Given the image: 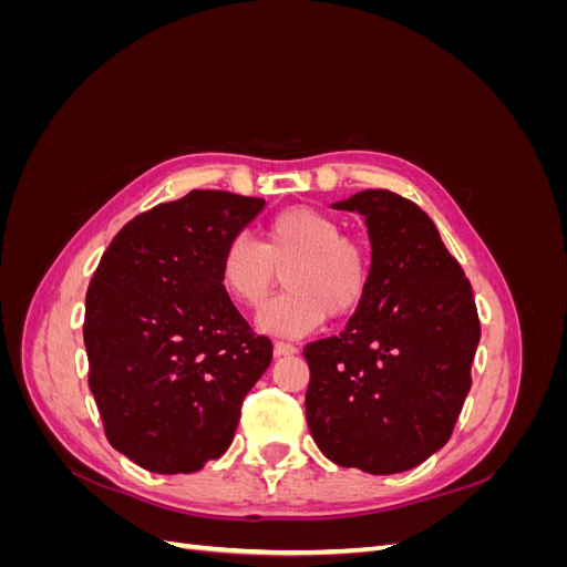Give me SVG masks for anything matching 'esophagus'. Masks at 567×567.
I'll list each match as a JSON object with an SVG mask.
<instances>
[{
  "mask_svg": "<svg viewBox=\"0 0 567 567\" xmlns=\"http://www.w3.org/2000/svg\"><path fill=\"white\" fill-rule=\"evenodd\" d=\"M274 352H277V357H284V354H296V352H298V348L293 346V342L277 340V342H274Z\"/></svg>",
  "mask_w": 567,
  "mask_h": 567,
  "instance_id": "1",
  "label": "esophagus"
}]
</instances>
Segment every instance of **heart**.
Masks as SVG:
<instances>
[{"label": "heart", "mask_w": 567, "mask_h": 567, "mask_svg": "<svg viewBox=\"0 0 567 567\" xmlns=\"http://www.w3.org/2000/svg\"><path fill=\"white\" fill-rule=\"evenodd\" d=\"M219 284L229 298L257 310L279 284L288 290L274 300L262 326L286 336L315 331L326 317L352 315L371 284V255L354 236L342 234L340 221L310 205H293L274 215L262 244L236 234L219 255Z\"/></svg>", "instance_id": "b5f03b06"}]
</instances>
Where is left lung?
Returning a JSON list of instances; mask_svg holds the SVG:
<instances>
[{
    "mask_svg": "<svg viewBox=\"0 0 567 567\" xmlns=\"http://www.w3.org/2000/svg\"><path fill=\"white\" fill-rule=\"evenodd\" d=\"M333 208L367 217L371 284L346 331L302 350L307 425L338 466L402 473L447 444L471 390L473 288L416 203L369 188Z\"/></svg>",
    "mask_w": 567,
    "mask_h": 567,
    "instance_id": "obj_1",
    "label": "left lung"
}]
</instances>
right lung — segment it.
<instances>
[{"mask_svg": "<svg viewBox=\"0 0 567 567\" xmlns=\"http://www.w3.org/2000/svg\"><path fill=\"white\" fill-rule=\"evenodd\" d=\"M262 198L194 188L117 231L84 305L90 390L109 442L153 473H194L229 450L271 362L219 284V255Z\"/></svg>", "mask_w": 567, "mask_h": 567, "instance_id": "right-lung-1", "label": "right lung"}]
</instances>
